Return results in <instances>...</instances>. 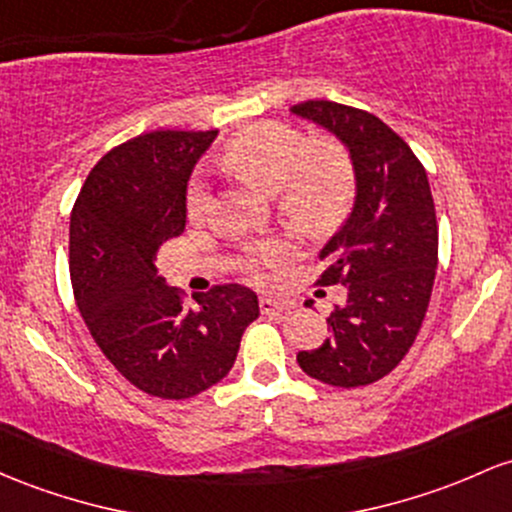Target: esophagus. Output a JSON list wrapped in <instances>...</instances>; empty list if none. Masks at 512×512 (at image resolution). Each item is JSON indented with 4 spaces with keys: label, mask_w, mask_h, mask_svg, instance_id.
<instances>
[{
    "label": "esophagus",
    "mask_w": 512,
    "mask_h": 512,
    "mask_svg": "<svg viewBox=\"0 0 512 512\" xmlns=\"http://www.w3.org/2000/svg\"><path fill=\"white\" fill-rule=\"evenodd\" d=\"M286 308H289V303L272 299V296H262V299H260V311L262 313H282V311H286Z\"/></svg>",
    "instance_id": "1"
}]
</instances>
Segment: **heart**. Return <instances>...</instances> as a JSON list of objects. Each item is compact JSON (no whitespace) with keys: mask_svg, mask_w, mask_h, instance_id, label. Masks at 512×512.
I'll return each mask as SVG.
<instances>
[{"mask_svg":"<svg viewBox=\"0 0 512 512\" xmlns=\"http://www.w3.org/2000/svg\"><path fill=\"white\" fill-rule=\"evenodd\" d=\"M228 165L269 194L279 192V204L306 228L333 223L355 194V174L347 155L335 145H316L282 123H260L230 143ZM209 187L204 174H196L187 192V211L194 221L209 211ZM282 243L255 245L247 252V267L265 277L267 269L282 265Z\"/></svg>","mask_w":512,"mask_h":512,"instance_id":"1","label":"heart"}]
</instances>
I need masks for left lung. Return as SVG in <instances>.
Returning <instances> with one entry per match:
<instances>
[{"mask_svg":"<svg viewBox=\"0 0 512 512\" xmlns=\"http://www.w3.org/2000/svg\"><path fill=\"white\" fill-rule=\"evenodd\" d=\"M291 114L338 138L355 174L350 216L318 255V284H345L347 301L330 313V338L296 362L323 384L367 386L406 357L428 311L437 269L428 174L374 114L325 99L291 106Z\"/></svg>","mask_w":512,"mask_h":512,"instance_id":"left-lung-1","label":"left lung"}]
</instances>
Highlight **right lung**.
<instances>
[{"label":"right lung","instance_id":"right-lung-1","mask_svg":"<svg viewBox=\"0 0 512 512\" xmlns=\"http://www.w3.org/2000/svg\"><path fill=\"white\" fill-rule=\"evenodd\" d=\"M218 131H153L106 153L70 216V279L99 350L140 391L192 398L218 384L260 316L243 284L189 308L157 277L155 252L187 226V184Z\"/></svg>","mask_w":512,"mask_h":512}]
</instances>
